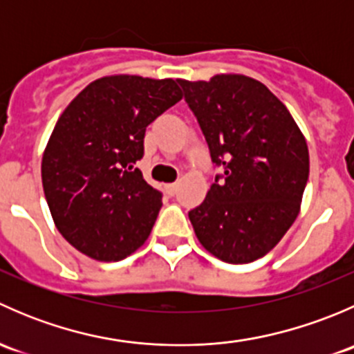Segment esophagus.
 <instances>
[{"instance_id": "1", "label": "esophagus", "mask_w": 354, "mask_h": 354, "mask_svg": "<svg viewBox=\"0 0 354 354\" xmlns=\"http://www.w3.org/2000/svg\"><path fill=\"white\" fill-rule=\"evenodd\" d=\"M176 190H178V183H169V185H166V192L169 195H174L176 194Z\"/></svg>"}]
</instances>
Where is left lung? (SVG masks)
<instances>
[{
  "label": "left lung",
  "mask_w": 354,
  "mask_h": 354,
  "mask_svg": "<svg viewBox=\"0 0 354 354\" xmlns=\"http://www.w3.org/2000/svg\"><path fill=\"white\" fill-rule=\"evenodd\" d=\"M178 84L223 171L188 212L195 234L223 262H253L279 243L298 216L310 171L305 137L259 80L216 75Z\"/></svg>",
  "instance_id": "obj_1"
}]
</instances>
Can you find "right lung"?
Returning a JSON list of instances; mask_svg holds the SVG:
<instances>
[{
  "mask_svg": "<svg viewBox=\"0 0 354 354\" xmlns=\"http://www.w3.org/2000/svg\"><path fill=\"white\" fill-rule=\"evenodd\" d=\"M181 97L173 78L113 75L63 111L42 156V187L56 227L78 252L116 262L147 240L162 194L135 164L149 124Z\"/></svg>",
  "mask_w": 354,
  "mask_h": 354,
  "instance_id": "right-lung-1",
  "label": "right lung"
}]
</instances>
